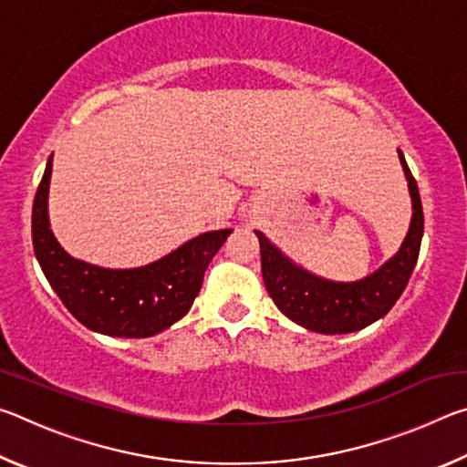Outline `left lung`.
<instances>
[{
	"label": "left lung",
	"instance_id": "left-lung-1",
	"mask_svg": "<svg viewBox=\"0 0 467 467\" xmlns=\"http://www.w3.org/2000/svg\"><path fill=\"white\" fill-rule=\"evenodd\" d=\"M400 161L412 195V224L401 249L365 280L350 284L321 280L292 264L265 239L264 233L255 231L262 249L265 288L288 319L317 334H350L381 319L401 296L420 253L424 214L416 179L410 172L401 150Z\"/></svg>",
	"mask_w": 467,
	"mask_h": 467
}]
</instances>
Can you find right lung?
Listing matches in <instances>:
<instances>
[{"label":"right lung","mask_w":467,"mask_h":467,"mask_svg":"<svg viewBox=\"0 0 467 467\" xmlns=\"http://www.w3.org/2000/svg\"><path fill=\"white\" fill-rule=\"evenodd\" d=\"M51 156L33 203V247L45 278L74 317L115 337H148L171 327L192 309L205 267L231 228L195 236L158 262L133 270H107L74 259L49 228Z\"/></svg>","instance_id":"add662e5"}]
</instances>
